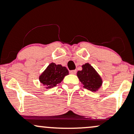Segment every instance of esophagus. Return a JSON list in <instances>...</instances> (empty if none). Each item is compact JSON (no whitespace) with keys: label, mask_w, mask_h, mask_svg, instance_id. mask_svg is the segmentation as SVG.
<instances>
[{"label":"esophagus","mask_w":134,"mask_h":134,"mask_svg":"<svg viewBox=\"0 0 134 134\" xmlns=\"http://www.w3.org/2000/svg\"><path fill=\"white\" fill-rule=\"evenodd\" d=\"M70 73L72 74H76V70H72V71H70Z\"/></svg>","instance_id":"1"}]
</instances>
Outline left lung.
<instances>
[{"label": "left lung", "mask_w": 134, "mask_h": 134, "mask_svg": "<svg viewBox=\"0 0 134 134\" xmlns=\"http://www.w3.org/2000/svg\"><path fill=\"white\" fill-rule=\"evenodd\" d=\"M77 76L83 87L92 92L98 91L102 85L100 76L88 63L83 65L82 70L77 72Z\"/></svg>", "instance_id": "left-lung-1"}]
</instances>
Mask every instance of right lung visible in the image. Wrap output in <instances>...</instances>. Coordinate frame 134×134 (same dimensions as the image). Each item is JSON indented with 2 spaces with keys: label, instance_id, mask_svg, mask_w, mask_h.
Masks as SVG:
<instances>
[{
  "label": "right lung",
  "instance_id": "obj_1",
  "mask_svg": "<svg viewBox=\"0 0 134 134\" xmlns=\"http://www.w3.org/2000/svg\"><path fill=\"white\" fill-rule=\"evenodd\" d=\"M68 74L69 71L65 67L51 63L40 76L39 80L46 88H51L61 83L64 77Z\"/></svg>",
  "mask_w": 134,
  "mask_h": 134
}]
</instances>
